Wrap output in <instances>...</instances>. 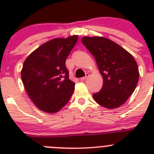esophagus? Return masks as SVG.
Masks as SVG:
<instances>
[{
    "instance_id": "34e87169",
    "label": "esophagus",
    "mask_w": 154,
    "mask_h": 154,
    "mask_svg": "<svg viewBox=\"0 0 154 154\" xmlns=\"http://www.w3.org/2000/svg\"><path fill=\"white\" fill-rule=\"evenodd\" d=\"M88 77H89V74H88V73H86V74H85V75L84 76V77H82V78L80 79V80H81V81H85V80Z\"/></svg>"
}]
</instances>
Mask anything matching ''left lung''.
Segmentation results:
<instances>
[{"label": "left lung", "mask_w": 154, "mask_h": 154, "mask_svg": "<svg viewBox=\"0 0 154 154\" xmlns=\"http://www.w3.org/2000/svg\"><path fill=\"white\" fill-rule=\"evenodd\" d=\"M82 44L94 56L103 79L94 100L107 109L119 107L132 95L139 80V69L133 55L103 37H84Z\"/></svg>", "instance_id": "8db88e82"}]
</instances>
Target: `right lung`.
Instances as JSON below:
<instances>
[{"mask_svg": "<svg viewBox=\"0 0 154 154\" xmlns=\"http://www.w3.org/2000/svg\"><path fill=\"white\" fill-rule=\"evenodd\" d=\"M78 35L55 38L42 45L26 58L21 80L30 99L39 109L53 113L69 102L75 89L65 66Z\"/></svg>", "mask_w": 154, "mask_h": 154, "instance_id": "obj_1", "label": "right lung"}]
</instances>
